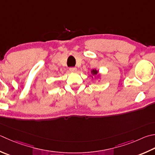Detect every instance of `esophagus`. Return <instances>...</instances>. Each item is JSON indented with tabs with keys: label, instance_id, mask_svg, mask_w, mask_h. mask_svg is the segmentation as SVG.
Wrapping results in <instances>:
<instances>
[{
	"label": "esophagus",
	"instance_id": "1",
	"mask_svg": "<svg viewBox=\"0 0 155 155\" xmlns=\"http://www.w3.org/2000/svg\"><path fill=\"white\" fill-rule=\"evenodd\" d=\"M70 71H71V72H76L77 71V68H74V67H71L70 68Z\"/></svg>",
	"mask_w": 155,
	"mask_h": 155
}]
</instances>
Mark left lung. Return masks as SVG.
Returning <instances> with one entry per match:
<instances>
[{
  "mask_svg": "<svg viewBox=\"0 0 155 155\" xmlns=\"http://www.w3.org/2000/svg\"><path fill=\"white\" fill-rule=\"evenodd\" d=\"M91 77L92 78L93 77V76H95V78H97V79H99V81H100V79H101V74H99L98 70H97V69L91 70Z\"/></svg>",
  "mask_w": 155,
  "mask_h": 155,
  "instance_id": "obj_1",
  "label": "left lung"
}]
</instances>
